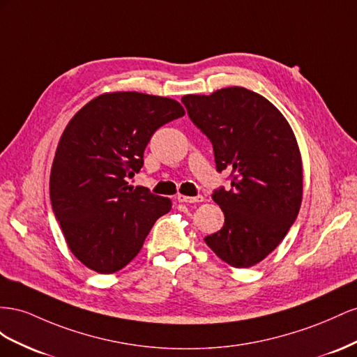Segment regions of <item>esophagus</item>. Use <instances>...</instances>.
I'll use <instances>...</instances> for the list:
<instances>
[{"mask_svg": "<svg viewBox=\"0 0 357 357\" xmlns=\"http://www.w3.org/2000/svg\"><path fill=\"white\" fill-rule=\"evenodd\" d=\"M178 202H181V203H200V202H203L205 200V197L203 196H195V197H191V196H184V195H178Z\"/></svg>", "mask_w": 357, "mask_h": 357, "instance_id": "34e87169", "label": "esophagus"}]
</instances>
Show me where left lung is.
Segmentation results:
<instances>
[{
  "instance_id": "1",
  "label": "left lung",
  "mask_w": 357,
  "mask_h": 357,
  "mask_svg": "<svg viewBox=\"0 0 357 357\" xmlns=\"http://www.w3.org/2000/svg\"><path fill=\"white\" fill-rule=\"evenodd\" d=\"M190 119L212 144L230 187L212 192L224 226L206 245L233 268H250L278 247L302 202V160L287 119L271 101L241 86L182 97Z\"/></svg>"
}]
</instances>
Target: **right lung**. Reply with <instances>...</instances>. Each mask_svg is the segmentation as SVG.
Instances as JSON below:
<instances>
[{
    "label": "right lung",
    "instance_id": "right-lung-1",
    "mask_svg": "<svg viewBox=\"0 0 357 357\" xmlns=\"http://www.w3.org/2000/svg\"><path fill=\"white\" fill-rule=\"evenodd\" d=\"M178 101L142 93L98 96L66 127L50 170V202L67 245L86 268L114 273L133 260L170 199L131 187L152 135L184 116Z\"/></svg>",
    "mask_w": 357,
    "mask_h": 357
}]
</instances>
